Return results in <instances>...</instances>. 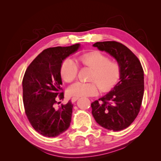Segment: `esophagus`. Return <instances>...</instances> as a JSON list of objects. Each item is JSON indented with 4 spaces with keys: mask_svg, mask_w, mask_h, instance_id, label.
Wrapping results in <instances>:
<instances>
[{
    "mask_svg": "<svg viewBox=\"0 0 161 161\" xmlns=\"http://www.w3.org/2000/svg\"><path fill=\"white\" fill-rule=\"evenodd\" d=\"M78 99H79V97H72V103L75 102L76 101H77Z\"/></svg>",
    "mask_w": 161,
    "mask_h": 161,
    "instance_id": "esophagus-1",
    "label": "esophagus"
}]
</instances>
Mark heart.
Segmentation results:
<instances>
[{
  "label": "heart",
  "instance_id": "b5f03b06",
  "mask_svg": "<svg viewBox=\"0 0 161 161\" xmlns=\"http://www.w3.org/2000/svg\"><path fill=\"white\" fill-rule=\"evenodd\" d=\"M78 63L81 66L92 69L89 76V82H77L68 89L69 95L75 97H91L98 93L99 87L102 92H107L118 80L120 75V66L117 62L110 60L106 54L99 51H93L80 56ZM79 67L71 59H66L62 63L60 75L66 82L76 80Z\"/></svg>",
  "mask_w": 161,
  "mask_h": 161
}]
</instances>
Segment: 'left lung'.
Masks as SVG:
<instances>
[{
	"instance_id": "left-lung-1",
	"label": "left lung",
	"mask_w": 161,
	"mask_h": 161,
	"mask_svg": "<svg viewBox=\"0 0 161 161\" xmlns=\"http://www.w3.org/2000/svg\"><path fill=\"white\" fill-rule=\"evenodd\" d=\"M109 53L120 66V81L110 92L91 103L92 115L101 126L114 131L129 127L137 117L144 92L143 69L129 48L116 41L93 45Z\"/></svg>"
}]
</instances>
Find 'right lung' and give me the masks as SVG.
<instances>
[{
  "label": "right lung",
  "mask_w": 161,
  "mask_h": 161,
  "mask_svg": "<svg viewBox=\"0 0 161 161\" xmlns=\"http://www.w3.org/2000/svg\"><path fill=\"white\" fill-rule=\"evenodd\" d=\"M80 44L50 47L43 50L25 71L23 80L25 112L34 129L47 137H55L69 127L73 104L57 107L63 100L60 67L64 59L74 53Z\"/></svg>",
  "instance_id": "1"
}]
</instances>
